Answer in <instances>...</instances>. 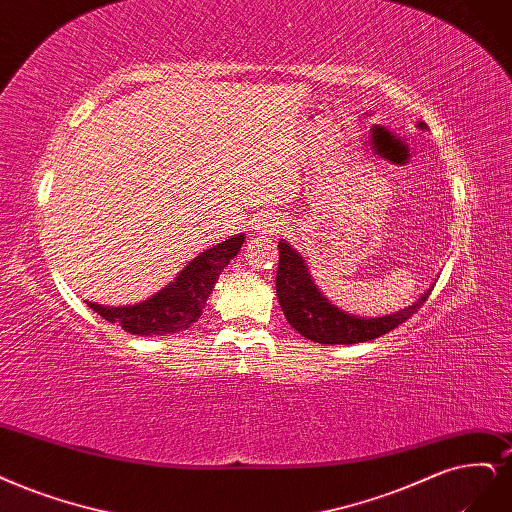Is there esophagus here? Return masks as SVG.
Wrapping results in <instances>:
<instances>
[{"instance_id":"obj_1","label":"esophagus","mask_w":512,"mask_h":512,"mask_svg":"<svg viewBox=\"0 0 512 512\" xmlns=\"http://www.w3.org/2000/svg\"><path fill=\"white\" fill-rule=\"evenodd\" d=\"M277 228H281V220L275 216V214H262L256 218L254 222V231L258 235H269V233H275Z\"/></svg>"}]
</instances>
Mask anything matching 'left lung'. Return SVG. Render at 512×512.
I'll use <instances>...</instances> for the list:
<instances>
[{
	"instance_id": "1",
	"label": "left lung",
	"mask_w": 512,
	"mask_h": 512,
	"mask_svg": "<svg viewBox=\"0 0 512 512\" xmlns=\"http://www.w3.org/2000/svg\"><path fill=\"white\" fill-rule=\"evenodd\" d=\"M417 127L428 129L426 122H417ZM279 264L275 288L281 311H284L288 324L301 332L305 339L322 345H354L373 341L381 334L394 330L402 322L426 303L434 284L421 294L409 307L379 317H360L347 313L332 305L328 298L315 286V281L307 269L305 258L298 254L286 239H279Z\"/></svg>"
}]
</instances>
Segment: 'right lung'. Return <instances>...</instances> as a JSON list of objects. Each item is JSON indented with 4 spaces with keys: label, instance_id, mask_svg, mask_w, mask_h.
Wrapping results in <instances>:
<instances>
[{
    "label": "right lung",
    "instance_id": "obj_1",
    "mask_svg": "<svg viewBox=\"0 0 512 512\" xmlns=\"http://www.w3.org/2000/svg\"><path fill=\"white\" fill-rule=\"evenodd\" d=\"M243 241L245 235L239 233L199 252L165 288L148 296L146 301L125 307L84 303L103 320L118 324L137 337H165V334L186 330L203 315L220 273L237 256Z\"/></svg>",
    "mask_w": 512,
    "mask_h": 512
}]
</instances>
